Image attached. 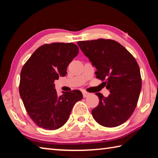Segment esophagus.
I'll return each mask as SVG.
<instances>
[{
	"label": "esophagus",
	"instance_id": "34e87169",
	"mask_svg": "<svg viewBox=\"0 0 158 158\" xmlns=\"http://www.w3.org/2000/svg\"><path fill=\"white\" fill-rule=\"evenodd\" d=\"M89 95H90V93L86 92V91H84V92H83V96H84V98H86V97H88V96H89Z\"/></svg>",
	"mask_w": 158,
	"mask_h": 158
}]
</instances>
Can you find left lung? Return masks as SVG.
Segmentation results:
<instances>
[{"label":"left lung","instance_id":"left-lung-1","mask_svg":"<svg viewBox=\"0 0 158 158\" xmlns=\"http://www.w3.org/2000/svg\"><path fill=\"white\" fill-rule=\"evenodd\" d=\"M77 44L95 67L96 78L110 91L107 98L96 93L99 104L92 115L99 124L114 127L124 123L137 106L141 89V77L138 63L133 56L110 39L79 41Z\"/></svg>","mask_w":158,"mask_h":158}]
</instances>
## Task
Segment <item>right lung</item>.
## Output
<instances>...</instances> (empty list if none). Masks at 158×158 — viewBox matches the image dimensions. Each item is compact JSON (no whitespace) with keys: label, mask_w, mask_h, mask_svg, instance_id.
<instances>
[{"label":"right lung","mask_w":158,"mask_h":158,"mask_svg":"<svg viewBox=\"0 0 158 158\" xmlns=\"http://www.w3.org/2000/svg\"><path fill=\"white\" fill-rule=\"evenodd\" d=\"M79 53L73 43L45 44L35 51L21 71L19 94L26 112L37 126L58 129L68 120L82 93L74 90L58 95L54 80L67 74V68Z\"/></svg>","instance_id":"add662e5"}]
</instances>
